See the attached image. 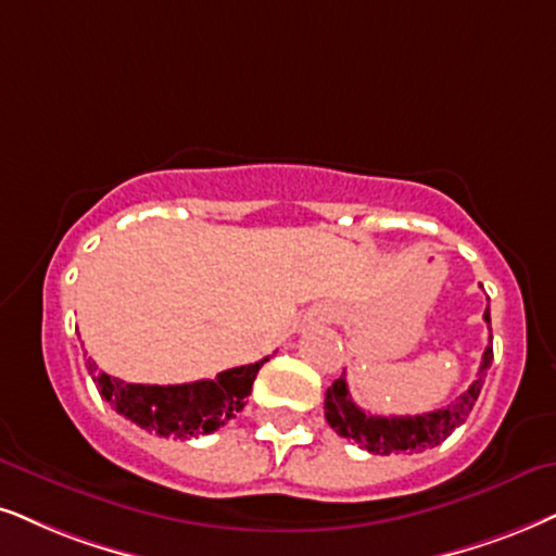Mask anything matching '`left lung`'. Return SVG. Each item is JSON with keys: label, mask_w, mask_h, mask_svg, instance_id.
I'll use <instances>...</instances> for the list:
<instances>
[{"label": "left lung", "mask_w": 556, "mask_h": 556, "mask_svg": "<svg viewBox=\"0 0 556 556\" xmlns=\"http://www.w3.org/2000/svg\"><path fill=\"white\" fill-rule=\"evenodd\" d=\"M484 323H490V307L484 311ZM493 364V336L484 349L477 379L441 410L420 413V416H369L349 395V384L343 375L330 384L326 392V420L336 433L351 439L369 454H395V452H424L439 446L452 435L454 428L465 424L480 397V390Z\"/></svg>", "instance_id": "left-lung-1"}]
</instances>
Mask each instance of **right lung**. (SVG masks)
<instances>
[{
	"label": "right lung",
	"mask_w": 556,
	"mask_h": 556,
	"mask_svg": "<svg viewBox=\"0 0 556 556\" xmlns=\"http://www.w3.org/2000/svg\"><path fill=\"white\" fill-rule=\"evenodd\" d=\"M266 362L269 356L256 364L220 371L215 379H200L189 384H128L104 375L91 359H87V369L100 395L121 416L146 431L185 441L213 433L230 418H236V413L243 410L258 369Z\"/></svg>",
	"instance_id": "add662e5"
}]
</instances>
